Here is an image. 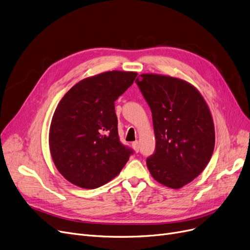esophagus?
<instances>
[{
	"label": "esophagus",
	"instance_id": "1",
	"mask_svg": "<svg viewBox=\"0 0 250 250\" xmlns=\"http://www.w3.org/2000/svg\"><path fill=\"white\" fill-rule=\"evenodd\" d=\"M132 147H133V149H134L136 152H138V151H139V142H138V141L133 142V143H132Z\"/></svg>",
	"mask_w": 250,
	"mask_h": 250
}]
</instances>
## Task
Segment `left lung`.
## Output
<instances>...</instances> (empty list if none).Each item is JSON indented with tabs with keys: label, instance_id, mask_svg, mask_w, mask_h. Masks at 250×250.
Masks as SVG:
<instances>
[{
	"label": "left lung",
	"instance_id": "1",
	"mask_svg": "<svg viewBox=\"0 0 250 250\" xmlns=\"http://www.w3.org/2000/svg\"><path fill=\"white\" fill-rule=\"evenodd\" d=\"M136 82L152 113L155 151L147 168L163 186L181 188L204 171L213 153L210 109L201 92L183 79L145 73Z\"/></svg>",
	"mask_w": 250,
	"mask_h": 250
}]
</instances>
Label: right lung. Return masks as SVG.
Wrapping results in <instances>:
<instances>
[{"mask_svg":"<svg viewBox=\"0 0 250 250\" xmlns=\"http://www.w3.org/2000/svg\"><path fill=\"white\" fill-rule=\"evenodd\" d=\"M137 75L101 73L80 80L60 101L49 127V150L55 168L74 186H104L130 159L132 150L119 141L114 102Z\"/></svg>","mask_w":250,"mask_h":250,"instance_id":"1","label":"right lung"}]
</instances>
